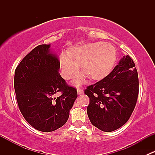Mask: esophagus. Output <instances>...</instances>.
Segmentation results:
<instances>
[{"label":"esophagus","mask_w":155,"mask_h":155,"mask_svg":"<svg viewBox=\"0 0 155 155\" xmlns=\"http://www.w3.org/2000/svg\"><path fill=\"white\" fill-rule=\"evenodd\" d=\"M83 89L82 88V87H78L77 88V92H78V94H82V93H83Z\"/></svg>","instance_id":"obj_1"}]
</instances>
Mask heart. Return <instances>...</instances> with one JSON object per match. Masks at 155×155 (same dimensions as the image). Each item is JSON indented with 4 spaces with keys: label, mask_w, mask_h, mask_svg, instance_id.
<instances>
[{
    "label": "heart",
    "mask_w": 155,
    "mask_h": 155,
    "mask_svg": "<svg viewBox=\"0 0 155 155\" xmlns=\"http://www.w3.org/2000/svg\"><path fill=\"white\" fill-rule=\"evenodd\" d=\"M116 57V49L110 43L95 42L76 46L70 53L63 51L61 54L59 65L61 76L67 80L73 79L82 64L85 72L73 80V85H81L88 75L94 80H99L110 73Z\"/></svg>",
    "instance_id": "heart-1"
}]
</instances>
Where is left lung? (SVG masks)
<instances>
[{"label": "left lung", "instance_id": "1", "mask_svg": "<svg viewBox=\"0 0 155 155\" xmlns=\"http://www.w3.org/2000/svg\"><path fill=\"white\" fill-rule=\"evenodd\" d=\"M84 93L90 98L87 113L94 126L112 132L128 121L139 94V79L133 59L121 58L105 78L89 85Z\"/></svg>", "mask_w": 155, "mask_h": 155}]
</instances>
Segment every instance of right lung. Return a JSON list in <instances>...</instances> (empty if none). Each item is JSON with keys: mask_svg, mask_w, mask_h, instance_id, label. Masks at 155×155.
<instances>
[{"mask_svg": "<svg viewBox=\"0 0 155 155\" xmlns=\"http://www.w3.org/2000/svg\"><path fill=\"white\" fill-rule=\"evenodd\" d=\"M50 44L37 46L15 70L14 88L20 112L37 130L51 132L68 121L77 91L59 73V60ZM56 93L60 96L55 97Z\"/></svg>", "mask_w": 155, "mask_h": 155, "instance_id": "right-lung-1", "label": "right lung"}]
</instances>
